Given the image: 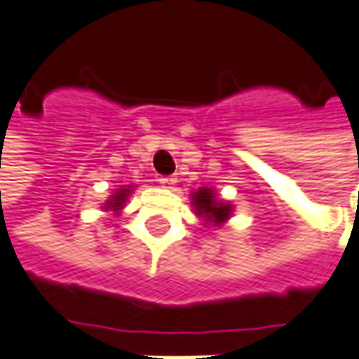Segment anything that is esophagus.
I'll use <instances>...</instances> for the list:
<instances>
[{
	"label": "esophagus",
	"mask_w": 359,
	"mask_h": 359,
	"mask_svg": "<svg viewBox=\"0 0 359 359\" xmlns=\"http://www.w3.org/2000/svg\"><path fill=\"white\" fill-rule=\"evenodd\" d=\"M158 184L163 188H173L177 184V177L175 175H163V177H158Z\"/></svg>",
	"instance_id": "esophagus-1"
}]
</instances>
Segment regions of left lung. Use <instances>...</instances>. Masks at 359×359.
<instances>
[{
    "label": "left lung",
    "instance_id": "left-lung-1",
    "mask_svg": "<svg viewBox=\"0 0 359 359\" xmlns=\"http://www.w3.org/2000/svg\"><path fill=\"white\" fill-rule=\"evenodd\" d=\"M192 207L196 217H201L205 222V226H224L232 213H234V205L228 201H222L217 196V192L213 188H198L190 194Z\"/></svg>",
    "mask_w": 359,
    "mask_h": 359
}]
</instances>
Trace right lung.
Returning <instances> with one entry per match:
<instances>
[{
  "label": "right lung",
  "mask_w": 359,
  "mask_h": 359,
  "mask_svg": "<svg viewBox=\"0 0 359 359\" xmlns=\"http://www.w3.org/2000/svg\"><path fill=\"white\" fill-rule=\"evenodd\" d=\"M133 188H135V186H121V188H116V190L108 196V201L102 205V211H110V213L118 215V213L123 211V207H125L129 194L133 192Z\"/></svg>",
  "instance_id": "right-lung-1"
}]
</instances>
